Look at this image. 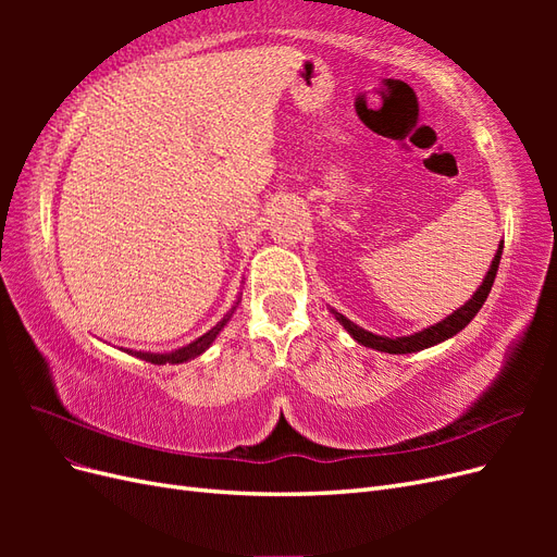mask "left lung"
<instances>
[{
	"label": "left lung",
	"mask_w": 557,
	"mask_h": 557,
	"mask_svg": "<svg viewBox=\"0 0 557 557\" xmlns=\"http://www.w3.org/2000/svg\"><path fill=\"white\" fill-rule=\"evenodd\" d=\"M502 250H504V242H499L495 258H493V262H491V269H487V272H485L481 285L476 288V293L471 295L460 309H455L450 315H446L444 320H440V323H434V325H430V327H425V330H418V332H413V334H407V336H383V334H374V332H369V330L356 325V323H352V320H348L344 313H339L336 309L330 307V311L334 313L336 320H339V325H344V330H346L360 346L374 348V350H381V352H391V356H407V352L425 350V348H430V346H436V344H442V342L450 339V336L462 332V330L471 323V320H474V315L481 311L483 301L487 299V293H491L493 283H495L497 267H499V260H502Z\"/></svg>",
	"instance_id": "8db88e82"
}]
</instances>
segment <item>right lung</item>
Listing matches in <instances>:
<instances>
[{"mask_svg": "<svg viewBox=\"0 0 557 557\" xmlns=\"http://www.w3.org/2000/svg\"><path fill=\"white\" fill-rule=\"evenodd\" d=\"M239 301H242V293L237 295V301H234V307L218 320V323L209 330V332H205L201 336H197L195 342H190V344H185V346H181V348H174V350H166V352H150V350H134V348H121V350H125L127 356H134V358H139V360H146V362H150V364H181V362H188V360H195V358H199L201 352L205 350H209V346L215 342V336L223 332V327L230 323V318H232V313L237 311V307H239Z\"/></svg>", "mask_w": 557, "mask_h": 557, "instance_id": "obj_1", "label": "right lung"}]
</instances>
